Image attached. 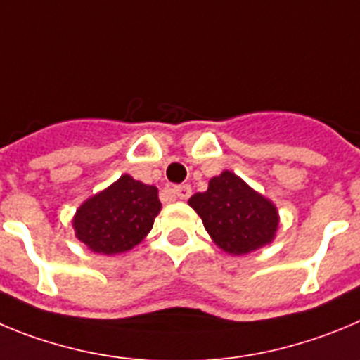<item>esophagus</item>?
I'll return each instance as SVG.
<instances>
[{"instance_id": "1", "label": "esophagus", "mask_w": 360, "mask_h": 360, "mask_svg": "<svg viewBox=\"0 0 360 360\" xmlns=\"http://www.w3.org/2000/svg\"><path fill=\"white\" fill-rule=\"evenodd\" d=\"M172 193L179 199H188L192 195V188H190V184H179V186L172 188Z\"/></svg>"}]
</instances>
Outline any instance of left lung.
<instances>
[{
    "mask_svg": "<svg viewBox=\"0 0 360 360\" xmlns=\"http://www.w3.org/2000/svg\"><path fill=\"white\" fill-rule=\"evenodd\" d=\"M188 204L202 219L213 244L233 257L269 245L280 226L273 200L229 170L212 177L208 190L190 197Z\"/></svg>",
    "mask_w": 360,
    "mask_h": 360,
    "instance_id": "left-lung-1",
    "label": "left lung"
}]
</instances>
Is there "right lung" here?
I'll list each match as a JSON object with an SVG mask.
<instances>
[{"label":"right lung","mask_w":360,"mask_h":360,"mask_svg":"<svg viewBox=\"0 0 360 360\" xmlns=\"http://www.w3.org/2000/svg\"><path fill=\"white\" fill-rule=\"evenodd\" d=\"M158 188L129 174L84 200L73 215L75 236L96 255L131 251L150 233L160 215Z\"/></svg>","instance_id":"1"}]
</instances>
